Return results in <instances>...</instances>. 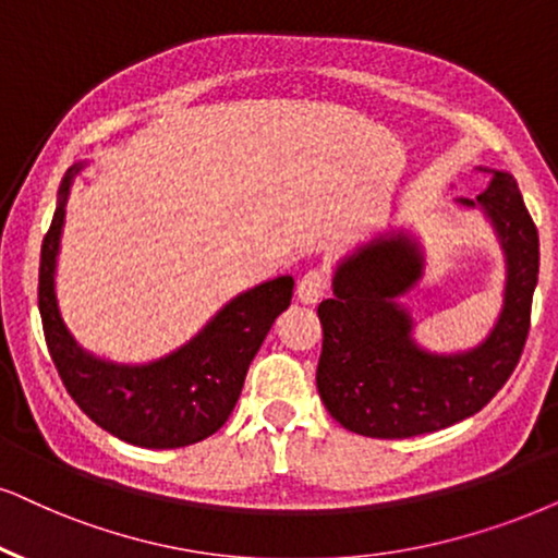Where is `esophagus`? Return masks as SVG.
<instances>
[{"label": "esophagus", "instance_id": "1", "mask_svg": "<svg viewBox=\"0 0 558 558\" xmlns=\"http://www.w3.org/2000/svg\"><path fill=\"white\" fill-rule=\"evenodd\" d=\"M324 291H327V278H324L322 270H308L299 280V288H295L301 303H316L324 295Z\"/></svg>", "mask_w": 558, "mask_h": 558}]
</instances>
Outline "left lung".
Segmentation results:
<instances>
[{"label": "left lung", "instance_id": "1", "mask_svg": "<svg viewBox=\"0 0 558 558\" xmlns=\"http://www.w3.org/2000/svg\"><path fill=\"white\" fill-rule=\"evenodd\" d=\"M476 169L489 185L456 203L482 210L505 255L502 312L476 348L446 355L414 340V316L399 299L425 275V250L407 231L373 236L335 267V295L319 303L316 389L350 433L397 440L456 425L489 404L520 361L538 283V229L510 172Z\"/></svg>", "mask_w": 558, "mask_h": 558}]
</instances>
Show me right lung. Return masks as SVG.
Segmentation results:
<instances>
[{"label": "right lung", "instance_id": "right-lung-1", "mask_svg": "<svg viewBox=\"0 0 558 558\" xmlns=\"http://www.w3.org/2000/svg\"><path fill=\"white\" fill-rule=\"evenodd\" d=\"M82 169L84 161L63 174L51 229L40 246L38 308L63 386L92 422L131 446L165 450L206 440L234 412L252 357L272 322L291 306L293 278L280 275L239 293L193 340L159 361L129 365L92 355L74 340L56 299L69 190Z\"/></svg>", "mask_w": 558, "mask_h": 558}]
</instances>
